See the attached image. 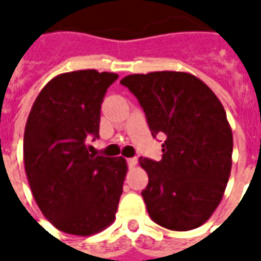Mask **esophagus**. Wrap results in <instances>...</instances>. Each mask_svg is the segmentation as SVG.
I'll return each instance as SVG.
<instances>
[{"label": "esophagus", "instance_id": "obj_1", "mask_svg": "<svg viewBox=\"0 0 261 261\" xmlns=\"http://www.w3.org/2000/svg\"><path fill=\"white\" fill-rule=\"evenodd\" d=\"M127 164H128V166H130V168H134V166L138 164V159H137V158H128V159H127Z\"/></svg>", "mask_w": 261, "mask_h": 261}]
</instances>
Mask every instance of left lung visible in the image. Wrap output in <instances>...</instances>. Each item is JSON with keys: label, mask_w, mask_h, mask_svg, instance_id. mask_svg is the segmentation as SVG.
Masks as SVG:
<instances>
[{"label": "left lung", "mask_w": 261, "mask_h": 261, "mask_svg": "<svg viewBox=\"0 0 261 261\" xmlns=\"http://www.w3.org/2000/svg\"><path fill=\"white\" fill-rule=\"evenodd\" d=\"M121 85L138 99L153 137L165 134L162 159L140 158L148 173L141 196L153 222L190 230L222 200L232 166L233 137L224 106L189 72L127 75Z\"/></svg>", "instance_id": "left-lung-1"}]
</instances>
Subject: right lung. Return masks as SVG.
<instances>
[{
	"label": "right lung",
	"instance_id": "right-lung-1",
	"mask_svg": "<svg viewBox=\"0 0 261 261\" xmlns=\"http://www.w3.org/2000/svg\"><path fill=\"white\" fill-rule=\"evenodd\" d=\"M119 75L81 69L57 75L31 109L23 162L43 215L65 233L89 236L112 224L127 173L125 159L89 152L99 138L100 106Z\"/></svg>",
	"mask_w": 261,
	"mask_h": 261
}]
</instances>
